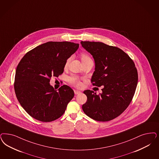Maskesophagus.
<instances>
[{"label": "esophagus", "instance_id": "34e87169", "mask_svg": "<svg viewBox=\"0 0 159 159\" xmlns=\"http://www.w3.org/2000/svg\"><path fill=\"white\" fill-rule=\"evenodd\" d=\"M74 92H75V94H80V93H81L80 91L77 90H74Z\"/></svg>", "mask_w": 159, "mask_h": 159}]
</instances>
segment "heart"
<instances>
[{
  "instance_id": "obj_1",
  "label": "heart",
  "mask_w": 159,
  "mask_h": 159,
  "mask_svg": "<svg viewBox=\"0 0 159 159\" xmlns=\"http://www.w3.org/2000/svg\"><path fill=\"white\" fill-rule=\"evenodd\" d=\"M90 59H91L90 57L87 54L82 53L81 55V60H82V63H84V62H85V61H86L88 60H90ZM70 60V59L69 58V59H68L67 60H66L65 66H67V65H68ZM69 82L71 83V84H74L75 86H77V87H80L81 86V83L79 81V79L76 77H70L69 79Z\"/></svg>"
}]
</instances>
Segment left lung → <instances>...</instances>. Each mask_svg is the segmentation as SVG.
Returning <instances> with one entry per match:
<instances>
[{
  "label": "left lung",
  "mask_w": 159,
  "mask_h": 159,
  "mask_svg": "<svg viewBox=\"0 0 159 159\" xmlns=\"http://www.w3.org/2000/svg\"><path fill=\"white\" fill-rule=\"evenodd\" d=\"M80 43L94 60L92 84L103 86L99 95L90 90L83 92L88 100L83 104V110L95 120H111L130 103L137 87V69L131 58L117 47L99 42L82 41Z\"/></svg>",
  "instance_id": "obj_1"
}]
</instances>
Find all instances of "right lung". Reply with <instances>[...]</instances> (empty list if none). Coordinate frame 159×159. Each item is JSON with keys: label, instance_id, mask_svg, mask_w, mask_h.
I'll return each mask as SVG.
<instances>
[{"label": "right lung", "instance_id": "right-lung-1", "mask_svg": "<svg viewBox=\"0 0 159 159\" xmlns=\"http://www.w3.org/2000/svg\"><path fill=\"white\" fill-rule=\"evenodd\" d=\"M79 47V44L69 42H48L29 51L20 61L15 91L22 107L34 119L49 122L64 114L74 91L67 85L55 90L50 79L63 73L66 60Z\"/></svg>", "mask_w": 159, "mask_h": 159}]
</instances>
